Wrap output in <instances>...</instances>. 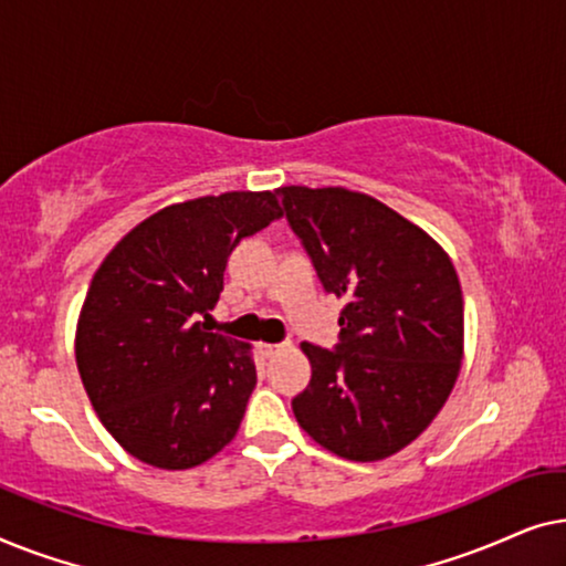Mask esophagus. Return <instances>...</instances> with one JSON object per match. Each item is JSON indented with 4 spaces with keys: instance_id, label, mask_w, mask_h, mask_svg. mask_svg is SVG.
I'll return each instance as SVG.
<instances>
[{
    "instance_id": "34e87169",
    "label": "esophagus",
    "mask_w": 566,
    "mask_h": 566,
    "mask_svg": "<svg viewBox=\"0 0 566 566\" xmlns=\"http://www.w3.org/2000/svg\"><path fill=\"white\" fill-rule=\"evenodd\" d=\"M283 347H285V345H273V343H260V345H258V350H260V355H262V358H273V355H275V353H281V350H283Z\"/></svg>"
}]
</instances>
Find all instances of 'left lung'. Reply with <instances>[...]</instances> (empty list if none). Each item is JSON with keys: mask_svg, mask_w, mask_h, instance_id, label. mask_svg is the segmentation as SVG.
I'll use <instances>...</instances> for the list:
<instances>
[{"mask_svg": "<svg viewBox=\"0 0 566 566\" xmlns=\"http://www.w3.org/2000/svg\"><path fill=\"white\" fill-rule=\"evenodd\" d=\"M324 291L345 298L339 343H304L312 381L291 407L347 461L412 443L446 405L463 355V296L438 242L376 198L345 188H277Z\"/></svg>", "mask_w": 566, "mask_h": 566, "instance_id": "8db88e82", "label": "left lung"}]
</instances>
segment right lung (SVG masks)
<instances>
[{"label": "right lung", "mask_w": 566, "mask_h": 566, "mask_svg": "<svg viewBox=\"0 0 566 566\" xmlns=\"http://www.w3.org/2000/svg\"><path fill=\"white\" fill-rule=\"evenodd\" d=\"M275 192L161 208L92 277L76 366L107 432L149 467L192 469L231 443L258 384L250 345L208 332L229 254L281 219Z\"/></svg>", "instance_id": "add662e5"}]
</instances>
